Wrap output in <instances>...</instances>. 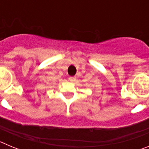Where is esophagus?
Masks as SVG:
<instances>
[{
    "mask_svg": "<svg viewBox=\"0 0 149 149\" xmlns=\"http://www.w3.org/2000/svg\"><path fill=\"white\" fill-rule=\"evenodd\" d=\"M68 80H69V81H71V82H74L76 80V77H68Z\"/></svg>",
    "mask_w": 149,
    "mask_h": 149,
    "instance_id": "obj_1",
    "label": "esophagus"
}]
</instances>
